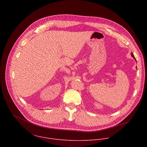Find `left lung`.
<instances>
[{
  "label": "left lung",
  "mask_w": 147,
  "mask_h": 147,
  "mask_svg": "<svg viewBox=\"0 0 147 147\" xmlns=\"http://www.w3.org/2000/svg\"><path fill=\"white\" fill-rule=\"evenodd\" d=\"M131 56H132V58H134V59H135V57H134V54H132V53H131ZM135 60H136V59H135Z\"/></svg>",
  "instance_id": "1"
}]
</instances>
